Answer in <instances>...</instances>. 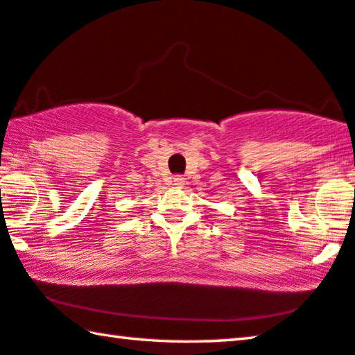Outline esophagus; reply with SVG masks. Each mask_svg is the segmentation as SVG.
<instances>
[{
	"label": "esophagus",
	"mask_w": 355,
	"mask_h": 355,
	"mask_svg": "<svg viewBox=\"0 0 355 355\" xmlns=\"http://www.w3.org/2000/svg\"><path fill=\"white\" fill-rule=\"evenodd\" d=\"M173 182H174V185H178V187H182V185L185 184V179L182 176H174Z\"/></svg>",
	"instance_id": "esophagus-1"
}]
</instances>
